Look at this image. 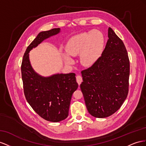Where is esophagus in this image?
I'll list each match as a JSON object with an SVG mask.
<instances>
[{"label":"esophagus","instance_id":"esophagus-1","mask_svg":"<svg viewBox=\"0 0 146 146\" xmlns=\"http://www.w3.org/2000/svg\"><path fill=\"white\" fill-rule=\"evenodd\" d=\"M76 81L78 83L79 86H80L81 84V82L82 81V77L80 75H78L76 76Z\"/></svg>","mask_w":146,"mask_h":146}]
</instances>
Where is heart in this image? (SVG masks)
<instances>
[{
  "label": "heart",
  "instance_id": "b5f03b06",
  "mask_svg": "<svg viewBox=\"0 0 146 146\" xmlns=\"http://www.w3.org/2000/svg\"><path fill=\"white\" fill-rule=\"evenodd\" d=\"M104 36L97 30L82 32L70 38L65 46L66 53H62L65 63L72 65L74 62L71 56H76L80 53L81 63L90 66L100 56L104 46Z\"/></svg>",
  "mask_w": 146,
  "mask_h": 146
}]
</instances>
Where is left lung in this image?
Listing matches in <instances>:
<instances>
[{"instance_id": "left-lung-1", "label": "left lung", "mask_w": 146, "mask_h": 146, "mask_svg": "<svg viewBox=\"0 0 146 146\" xmlns=\"http://www.w3.org/2000/svg\"><path fill=\"white\" fill-rule=\"evenodd\" d=\"M102 56L82 71L80 88L87 109L95 117L105 118L121 107L128 92L130 62L123 41L111 27Z\"/></svg>"}]
</instances>
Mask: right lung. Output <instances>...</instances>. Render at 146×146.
<instances>
[{
  "label": "right lung",
  "instance_id": "1",
  "mask_svg": "<svg viewBox=\"0 0 146 146\" xmlns=\"http://www.w3.org/2000/svg\"><path fill=\"white\" fill-rule=\"evenodd\" d=\"M60 32V28L40 32L26 49L21 65L24 92L27 102L40 117L52 122L62 121L68 117L71 98L78 87L76 74L56 73L41 76L32 68L29 52L44 40Z\"/></svg>",
  "mask_w": 146,
  "mask_h": 146
}]
</instances>
